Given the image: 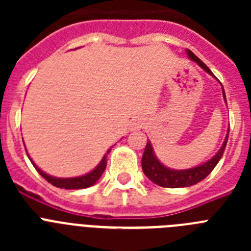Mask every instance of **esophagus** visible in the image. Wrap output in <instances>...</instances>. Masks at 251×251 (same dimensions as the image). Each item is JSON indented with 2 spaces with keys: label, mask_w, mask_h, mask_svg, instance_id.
Here are the masks:
<instances>
[{
  "label": "esophagus",
  "mask_w": 251,
  "mask_h": 251,
  "mask_svg": "<svg viewBox=\"0 0 251 251\" xmlns=\"http://www.w3.org/2000/svg\"><path fill=\"white\" fill-rule=\"evenodd\" d=\"M142 127H143V121H141V119H138V121L134 122L132 126L133 129H139V128H142Z\"/></svg>",
  "instance_id": "obj_1"
}]
</instances>
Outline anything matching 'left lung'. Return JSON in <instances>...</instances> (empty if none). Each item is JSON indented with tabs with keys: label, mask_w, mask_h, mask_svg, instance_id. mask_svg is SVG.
I'll use <instances>...</instances> for the list:
<instances>
[{
	"label": "left lung",
	"mask_w": 251,
	"mask_h": 251,
	"mask_svg": "<svg viewBox=\"0 0 251 251\" xmlns=\"http://www.w3.org/2000/svg\"><path fill=\"white\" fill-rule=\"evenodd\" d=\"M187 55L190 56V59L196 61L203 70H206L208 74L212 75L211 70H210V69H208L207 66H206L194 52H192V51L187 50ZM223 94L224 99L226 100L224 88ZM227 138H229V130H227V134H226V138L225 141H224V145L221 146L220 151H219L210 161L205 162L203 165L197 166V167L188 168V170H171V168H167L166 166L162 165L161 162L157 159V157L154 156L152 145H151V142L148 141L145 148V153H143V156H142V170H143L146 176H147L153 183H156V185L161 186V187L178 188L196 185V183H199L200 181H202L203 178H206L208 175L211 174V171L216 167V165L219 163V161H220L221 157H223L224 154L226 143H227Z\"/></svg>",
	"instance_id": "obj_1"
}]
</instances>
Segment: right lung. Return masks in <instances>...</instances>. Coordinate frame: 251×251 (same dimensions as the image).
I'll return each mask as SVG.
<instances>
[{"label": "right lung", "mask_w": 251, "mask_h": 251, "mask_svg": "<svg viewBox=\"0 0 251 251\" xmlns=\"http://www.w3.org/2000/svg\"><path fill=\"white\" fill-rule=\"evenodd\" d=\"M109 152L110 150H108V152L105 153V156L101 158L100 163H99V165L97 166L92 172H89V174H86L80 177H73V178H57V177L49 176V175H46L45 172H43V171L40 170V168L35 165L34 162H32V159H30V161L31 163L34 165V167L36 168L37 172H39V174L41 175V176H43L48 182H50L52 186L59 188H65V190H77V188L90 187V186L94 185V183L100 178V176L103 175L104 170H105L106 167V156H108V153Z\"/></svg>", "instance_id": "1"}]
</instances>
